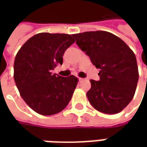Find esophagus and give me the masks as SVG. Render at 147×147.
<instances>
[{
	"label": "esophagus",
	"mask_w": 147,
	"mask_h": 147,
	"mask_svg": "<svg viewBox=\"0 0 147 147\" xmlns=\"http://www.w3.org/2000/svg\"><path fill=\"white\" fill-rule=\"evenodd\" d=\"M83 80H84V79H83V78H79V81H80V82L83 81Z\"/></svg>",
	"instance_id": "obj_1"
}]
</instances>
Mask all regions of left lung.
<instances>
[{"label": "left lung", "instance_id": "obj_1", "mask_svg": "<svg viewBox=\"0 0 147 147\" xmlns=\"http://www.w3.org/2000/svg\"><path fill=\"white\" fill-rule=\"evenodd\" d=\"M73 37L100 69V80H90L86 93L90 103L103 113H120L132 100L139 80L135 53L122 39L107 31H86Z\"/></svg>", "mask_w": 147, "mask_h": 147}]
</instances>
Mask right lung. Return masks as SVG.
Segmentation results:
<instances>
[{
    "mask_svg": "<svg viewBox=\"0 0 147 147\" xmlns=\"http://www.w3.org/2000/svg\"><path fill=\"white\" fill-rule=\"evenodd\" d=\"M75 42L73 34L39 33L18 51L14 62L15 83L24 102L38 114H57L70 102L78 78L62 77L51 71L63 64L64 52Z\"/></svg>",
    "mask_w": 147,
    "mask_h": 147,
    "instance_id": "1",
    "label": "right lung"
}]
</instances>
